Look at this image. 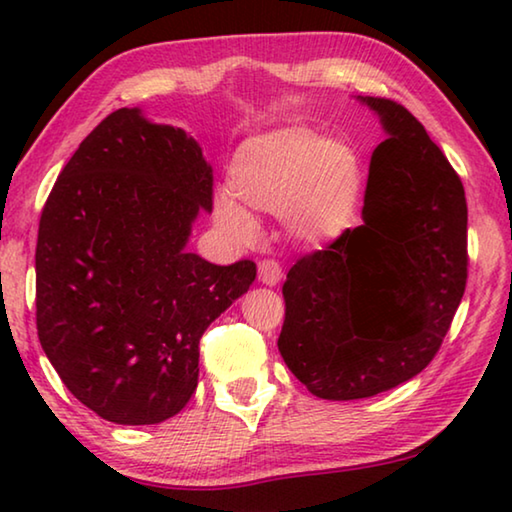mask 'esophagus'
I'll return each instance as SVG.
<instances>
[{"instance_id": "obj_1", "label": "esophagus", "mask_w": 512, "mask_h": 512, "mask_svg": "<svg viewBox=\"0 0 512 512\" xmlns=\"http://www.w3.org/2000/svg\"><path fill=\"white\" fill-rule=\"evenodd\" d=\"M257 277H259V282L266 284V287H277L284 277L282 266L273 262V259H264V262H259V266H257Z\"/></svg>"}]
</instances>
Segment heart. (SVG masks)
Instances as JSON below:
<instances>
[{"label":"heart","mask_w":512,"mask_h":512,"mask_svg":"<svg viewBox=\"0 0 512 512\" xmlns=\"http://www.w3.org/2000/svg\"><path fill=\"white\" fill-rule=\"evenodd\" d=\"M363 189L357 151L343 140H323L305 126H284L239 146L228 169V194L214 201V221L235 241H250V214H282L291 239L325 246L350 228Z\"/></svg>","instance_id":"1"}]
</instances>
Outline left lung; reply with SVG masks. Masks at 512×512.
I'll return each instance as SVG.
<instances>
[{
    "instance_id": "1",
    "label": "left lung",
    "mask_w": 512,
    "mask_h": 512,
    "mask_svg": "<svg viewBox=\"0 0 512 512\" xmlns=\"http://www.w3.org/2000/svg\"><path fill=\"white\" fill-rule=\"evenodd\" d=\"M357 101L386 135L370 158L363 225L293 264L277 339L309 393L334 402L391 391L427 368L467 280L461 178L400 103Z\"/></svg>"
}]
</instances>
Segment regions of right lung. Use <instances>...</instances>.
I'll use <instances>...</instances> for the list:
<instances>
[{
  "label": "right lung",
  "mask_w": 512,
  "mask_h": 512,
  "mask_svg": "<svg viewBox=\"0 0 512 512\" xmlns=\"http://www.w3.org/2000/svg\"><path fill=\"white\" fill-rule=\"evenodd\" d=\"M212 164L183 128L112 112L60 171L36 246L38 336L76 400L115 424H158L198 384V341L257 266L189 253L212 212Z\"/></svg>",
  "instance_id": "obj_1"
}]
</instances>
